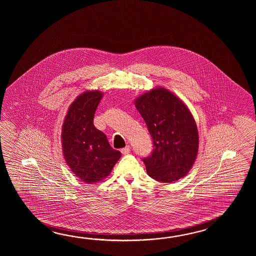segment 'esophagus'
<instances>
[{
  "mask_svg": "<svg viewBox=\"0 0 256 256\" xmlns=\"http://www.w3.org/2000/svg\"><path fill=\"white\" fill-rule=\"evenodd\" d=\"M130 146H126L124 148H122V150H120V152L122 154H128L129 152H130Z\"/></svg>",
  "mask_w": 256,
  "mask_h": 256,
  "instance_id": "obj_1",
  "label": "esophagus"
}]
</instances>
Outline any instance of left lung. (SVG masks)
<instances>
[{
  "mask_svg": "<svg viewBox=\"0 0 256 256\" xmlns=\"http://www.w3.org/2000/svg\"><path fill=\"white\" fill-rule=\"evenodd\" d=\"M152 137L154 150L142 158L147 174L170 183L185 176L195 162L198 148L196 122L180 98L163 88L142 95L136 100Z\"/></svg>",
  "mask_w": 256,
  "mask_h": 256,
  "instance_id": "left-lung-1",
  "label": "left lung"
}]
</instances>
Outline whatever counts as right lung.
Masks as SVG:
<instances>
[{"mask_svg":"<svg viewBox=\"0 0 256 256\" xmlns=\"http://www.w3.org/2000/svg\"><path fill=\"white\" fill-rule=\"evenodd\" d=\"M102 93L86 92L71 104L62 127V146L72 172L86 183L98 182L109 176L120 151L110 146L106 136L93 124Z\"/></svg>","mask_w":256,"mask_h":256,"instance_id":"obj_1","label":"right lung"}]
</instances>
